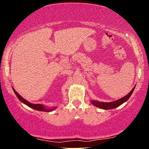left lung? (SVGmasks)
Masks as SVG:
<instances>
[{"mask_svg": "<svg viewBox=\"0 0 149 149\" xmlns=\"http://www.w3.org/2000/svg\"><path fill=\"white\" fill-rule=\"evenodd\" d=\"M134 88H135V87H134V88L132 89V91H130L127 95H125V97H122V98L118 100H116L115 102H99L97 100H92L91 101V103H92L93 105H95V107L100 108L102 109L107 110V109H115V108L121 105L122 104L125 102L127 101V100L130 98V97L131 96L132 93H133Z\"/></svg>", "mask_w": 149, "mask_h": 149, "instance_id": "obj_1", "label": "left lung"}]
</instances>
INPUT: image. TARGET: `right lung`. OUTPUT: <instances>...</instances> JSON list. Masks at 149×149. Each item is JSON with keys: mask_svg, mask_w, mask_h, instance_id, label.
Instances as JSON below:
<instances>
[{"mask_svg": "<svg viewBox=\"0 0 149 149\" xmlns=\"http://www.w3.org/2000/svg\"><path fill=\"white\" fill-rule=\"evenodd\" d=\"M13 89L14 92H15V95H17V97L19 98V100L25 104L28 107H30V108H32V109H35V110H37V111H44V112H50V111H54V110L56 109V108H54V109H46V108L44 107L43 105L42 104H32V103H30L29 102H28L27 100H26L25 99H24L23 97H22L21 95H20L19 93H18L17 91H16L15 89Z\"/></svg>", "mask_w": 149, "mask_h": 149, "instance_id": "obj_1", "label": "right lung"}]
</instances>
